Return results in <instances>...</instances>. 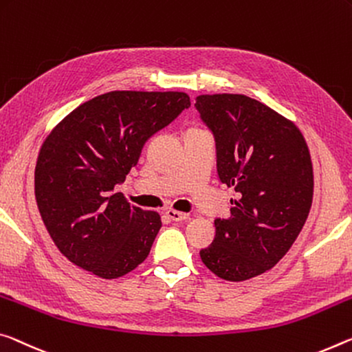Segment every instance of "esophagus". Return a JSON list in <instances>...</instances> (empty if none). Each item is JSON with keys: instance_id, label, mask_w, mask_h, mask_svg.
I'll return each instance as SVG.
<instances>
[{"instance_id": "34e87169", "label": "esophagus", "mask_w": 352, "mask_h": 352, "mask_svg": "<svg viewBox=\"0 0 352 352\" xmlns=\"http://www.w3.org/2000/svg\"><path fill=\"white\" fill-rule=\"evenodd\" d=\"M166 216L169 217L170 221H175V222H182L188 219V213H182V211H177V210H167L166 211Z\"/></svg>"}]
</instances>
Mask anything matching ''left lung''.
Masks as SVG:
<instances>
[{
    "label": "left lung",
    "instance_id": "left-lung-1",
    "mask_svg": "<svg viewBox=\"0 0 352 352\" xmlns=\"http://www.w3.org/2000/svg\"><path fill=\"white\" fill-rule=\"evenodd\" d=\"M196 108L214 135L219 180L239 196L227 219H214L200 258L224 280H248L271 270L302 230L314 199L309 147L292 120L241 94L199 96Z\"/></svg>",
    "mask_w": 352,
    "mask_h": 352
}]
</instances>
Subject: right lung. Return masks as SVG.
Segmentation results:
<instances>
[{"mask_svg":"<svg viewBox=\"0 0 352 352\" xmlns=\"http://www.w3.org/2000/svg\"><path fill=\"white\" fill-rule=\"evenodd\" d=\"M189 106L185 92L113 91L78 106L47 136L34 172L36 200L72 263L117 278L147 258L161 217L130 205L114 186L138 164L144 144Z\"/></svg>","mask_w":352,"mask_h":352,"instance_id":"1","label":"right lung"}]
</instances>
